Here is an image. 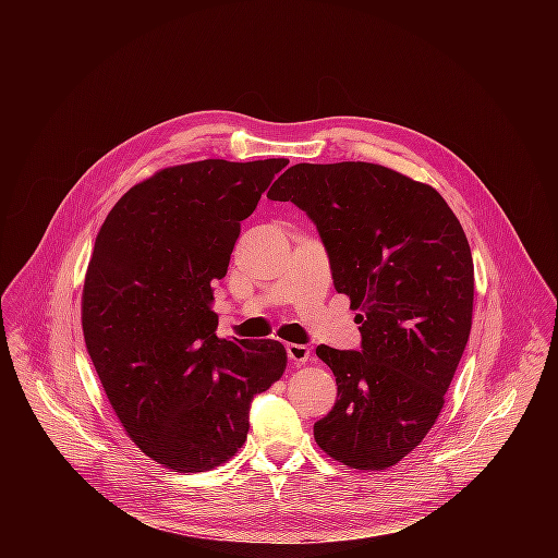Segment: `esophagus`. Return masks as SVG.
Returning <instances> with one entry per match:
<instances>
[{
	"instance_id": "esophagus-1",
	"label": "esophagus",
	"mask_w": 558,
	"mask_h": 558,
	"mask_svg": "<svg viewBox=\"0 0 558 558\" xmlns=\"http://www.w3.org/2000/svg\"><path fill=\"white\" fill-rule=\"evenodd\" d=\"M287 355L295 366H300L311 360V349L304 344H287Z\"/></svg>"
}]
</instances>
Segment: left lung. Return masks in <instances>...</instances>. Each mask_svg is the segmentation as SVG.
I'll return each mask as SVG.
<instances>
[{
	"label": "left lung",
	"mask_w": 558,
	"mask_h": 558,
	"mask_svg": "<svg viewBox=\"0 0 558 558\" xmlns=\"http://www.w3.org/2000/svg\"><path fill=\"white\" fill-rule=\"evenodd\" d=\"M267 196L308 214L336 291L360 311L362 351L315 349L336 375L338 402L313 437L349 468L400 463L437 422L470 336L463 227L435 187L377 163H298Z\"/></svg>",
	"instance_id": "1"
}]
</instances>
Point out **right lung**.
<instances>
[{
  "label": "right lung",
  "mask_w": 558,
  "mask_h": 558,
  "mask_svg": "<svg viewBox=\"0 0 558 558\" xmlns=\"http://www.w3.org/2000/svg\"><path fill=\"white\" fill-rule=\"evenodd\" d=\"M287 158L163 168L104 220L88 263L82 327L128 437L174 472H205L243 448L250 404L287 368L276 340L216 336L214 280L241 220Z\"/></svg>",
  "instance_id": "add662e5"
}]
</instances>
